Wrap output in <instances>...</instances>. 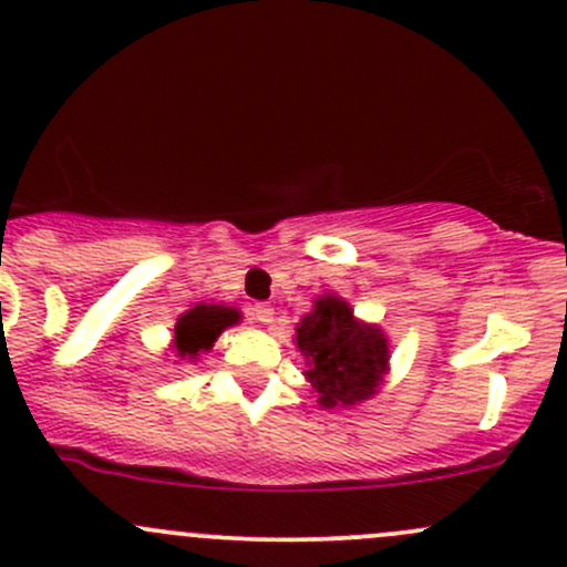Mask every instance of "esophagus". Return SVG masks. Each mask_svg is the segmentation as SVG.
Masks as SVG:
<instances>
[{
  "label": "esophagus",
  "instance_id": "obj_1",
  "mask_svg": "<svg viewBox=\"0 0 567 567\" xmlns=\"http://www.w3.org/2000/svg\"><path fill=\"white\" fill-rule=\"evenodd\" d=\"M249 315H252L255 323H264V326L271 323V320H274V309L268 307V303H255L252 312H249Z\"/></svg>",
  "mask_w": 567,
  "mask_h": 567
}]
</instances>
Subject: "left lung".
Returning <instances> with one entry per match:
<instances>
[{
    "mask_svg": "<svg viewBox=\"0 0 567 567\" xmlns=\"http://www.w3.org/2000/svg\"><path fill=\"white\" fill-rule=\"evenodd\" d=\"M296 348L307 361V383L323 410H348L383 389L391 369L389 337L378 323L353 315V307L337 293L312 301L296 323Z\"/></svg>",
    "mask_w": 567,
    "mask_h": 567,
    "instance_id": "1",
    "label": "left lung"
}]
</instances>
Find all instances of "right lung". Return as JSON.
Masks as SVG:
<instances>
[{
    "mask_svg": "<svg viewBox=\"0 0 567 567\" xmlns=\"http://www.w3.org/2000/svg\"><path fill=\"white\" fill-rule=\"evenodd\" d=\"M241 323V312L236 307L225 303H195L193 309L182 312L176 318V326L171 329V353L178 361H198L200 353H208L219 333L230 326Z\"/></svg>",
    "mask_w": 567,
    "mask_h": 567,
    "instance_id": "1",
    "label": "right lung"
}]
</instances>
